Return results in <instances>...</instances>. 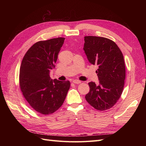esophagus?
<instances>
[{
	"instance_id": "esophagus-1",
	"label": "esophagus",
	"mask_w": 146,
	"mask_h": 146,
	"mask_svg": "<svg viewBox=\"0 0 146 146\" xmlns=\"http://www.w3.org/2000/svg\"><path fill=\"white\" fill-rule=\"evenodd\" d=\"M72 82L75 84H79V83H81V81L79 80H76H76H74L72 81Z\"/></svg>"
}]
</instances>
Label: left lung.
<instances>
[{
	"label": "left lung",
	"instance_id": "8db88e82",
	"mask_svg": "<svg viewBox=\"0 0 146 146\" xmlns=\"http://www.w3.org/2000/svg\"><path fill=\"white\" fill-rule=\"evenodd\" d=\"M83 50L92 64H96L99 80L97 85L91 82L86 101L99 111L111 108L120 98L124 86L125 66L122 53L110 39L93 36H85Z\"/></svg>",
	"mask_w": 146,
	"mask_h": 146
}]
</instances>
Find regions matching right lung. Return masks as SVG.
<instances>
[{"instance_id": "right-lung-1", "label": "right lung", "mask_w": 146, "mask_h": 146, "mask_svg": "<svg viewBox=\"0 0 146 146\" xmlns=\"http://www.w3.org/2000/svg\"><path fill=\"white\" fill-rule=\"evenodd\" d=\"M64 39L52 38L34 44L20 67L19 85L24 97L33 110L45 115L60 108L70 88L69 81L52 80L50 77Z\"/></svg>"}]
</instances>
